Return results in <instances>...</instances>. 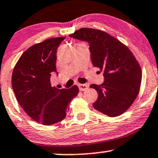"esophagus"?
<instances>
[{
	"label": "esophagus",
	"mask_w": 158,
	"mask_h": 158,
	"mask_svg": "<svg viewBox=\"0 0 158 158\" xmlns=\"http://www.w3.org/2000/svg\"><path fill=\"white\" fill-rule=\"evenodd\" d=\"M78 86H79V90H80L81 91H85V90L88 89V87L87 85H85V84H79V85Z\"/></svg>",
	"instance_id": "1"
}]
</instances>
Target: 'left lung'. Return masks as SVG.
Here are the masks:
<instances>
[{"mask_svg": "<svg viewBox=\"0 0 158 158\" xmlns=\"http://www.w3.org/2000/svg\"><path fill=\"white\" fill-rule=\"evenodd\" d=\"M70 37L89 43L93 65L103 71V84H92L98 93L94 108L110 117L121 115L136 100L142 81L139 64L127 46L103 31L83 27Z\"/></svg>", "mask_w": 158, "mask_h": 158, "instance_id": "1", "label": "left lung"}]
</instances>
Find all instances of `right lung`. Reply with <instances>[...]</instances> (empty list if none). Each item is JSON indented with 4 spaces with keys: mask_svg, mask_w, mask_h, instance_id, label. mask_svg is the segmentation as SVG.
Returning <instances> with one entry per match:
<instances>
[{
    "mask_svg": "<svg viewBox=\"0 0 158 158\" xmlns=\"http://www.w3.org/2000/svg\"><path fill=\"white\" fill-rule=\"evenodd\" d=\"M64 37L51 38L33 45L22 55L13 69L12 86L22 108L32 119L43 125L64 120L70 101L79 93L52 87L50 77L56 72V52Z\"/></svg>",
    "mask_w": 158,
    "mask_h": 158,
    "instance_id": "add662e5",
    "label": "right lung"
}]
</instances>
